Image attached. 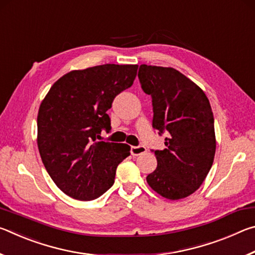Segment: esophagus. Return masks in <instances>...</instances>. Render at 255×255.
<instances>
[{
  "label": "esophagus",
  "instance_id": "obj_1",
  "mask_svg": "<svg viewBox=\"0 0 255 255\" xmlns=\"http://www.w3.org/2000/svg\"><path fill=\"white\" fill-rule=\"evenodd\" d=\"M147 152V149L144 146H131L130 153L132 156H138V155H141Z\"/></svg>",
  "mask_w": 255,
  "mask_h": 255
}]
</instances>
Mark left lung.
Wrapping results in <instances>:
<instances>
[{"instance_id":"obj_1","label":"left lung","mask_w":255,"mask_h":255,"mask_svg":"<svg viewBox=\"0 0 255 255\" xmlns=\"http://www.w3.org/2000/svg\"><path fill=\"white\" fill-rule=\"evenodd\" d=\"M141 89L152 97L153 128L166 131V148L155 150L157 166L147 175L155 192L170 200L192 195L204 182L216 152L214 115L196 83L172 67L139 66Z\"/></svg>"}]
</instances>
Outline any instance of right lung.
I'll return each instance as SVG.
<instances>
[{
  "label": "right lung",
  "instance_id": "obj_1",
  "mask_svg": "<svg viewBox=\"0 0 255 255\" xmlns=\"http://www.w3.org/2000/svg\"><path fill=\"white\" fill-rule=\"evenodd\" d=\"M138 65L105 64L67 73L51 86L39 107L37 143L55 184L71 198L93 200L115 182L130 146L98 141L111 129L107 111L130 88Z\"/></svg>",
  "mask_w": 255,
  "mask_h": 255
}]
</instances>
